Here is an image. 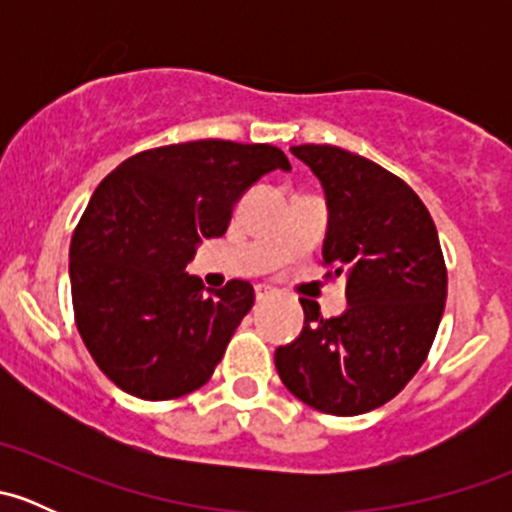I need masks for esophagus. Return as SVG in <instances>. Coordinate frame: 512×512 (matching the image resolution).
<instances>
[{
    "label": "esophagus",
    "instance_id": "esophagus-1",
    "mask_svg": "<svg viewBox=\"0 0 512 512\" xmlns=\"http://www.w3.org/2000/svg\"><path fill=\"white\" fill-rule=\"evenodd\" d=\"M272 294H275V289H272V287H267V285H255V297L260 299V302H262V299H270Z\"/></svg>",
    "mask_w": 512,
    "mask_h": 512
}]
</instances>
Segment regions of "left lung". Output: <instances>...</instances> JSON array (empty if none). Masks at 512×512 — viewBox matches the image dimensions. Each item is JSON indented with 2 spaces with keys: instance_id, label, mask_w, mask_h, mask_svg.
<instances>
[{
  "instance_id": "1",
  "label": "left lung",
  "mask_w": 512,
  "mask_h": 512,
  "mask_svg": "<svg viewBox=\"0 0 512 512\" xmlns=\"http://www.w3.org/2000/svg\"><path fill=\"white\" fill-rule=\"evenodd\" d=\"M327 198L324 265L347 304L324 319L299 299L304 327L277 347L282 384L312 409L356 416L394 399L426 361L446 304V262L421 198L374 160L337 146H292Z\"/></svg>"
}]
</instances>
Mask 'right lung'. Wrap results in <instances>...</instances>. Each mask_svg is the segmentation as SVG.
<instances>
[{"instance_id":"right-lung-1","label":"right lung","mask_w":512,"mask_h":512,"mask_svg":"<svg viewBox=\"0 0 512 512\" xmlns=\"http://www.w3.org/2000/svg\"><path fill=\"white\" fill-rule=\"evenodd\" d=\"M272 170H292L280 148L208 138L143 151L101 180L71 237L69 275L81 339L118 389L168 401L213 376L255 289L230 280L205 294L185 267Z\"/></svg>"}]
</instances>
